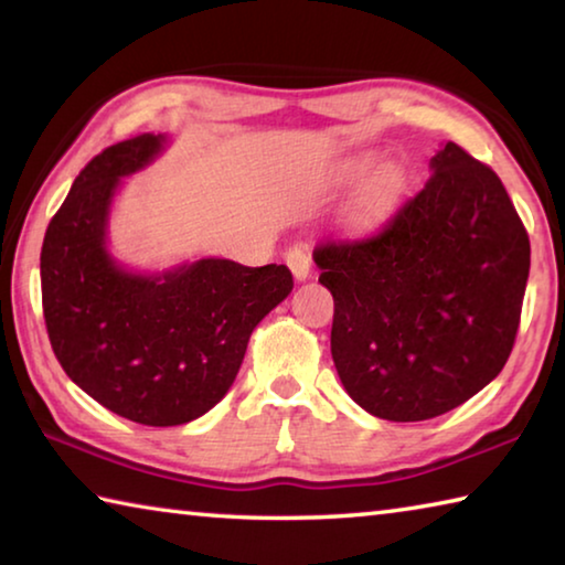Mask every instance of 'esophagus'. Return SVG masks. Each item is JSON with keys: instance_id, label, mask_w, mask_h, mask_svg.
<instances>
[{"instance_id": "1", "label": "esophagus", "mask_w": 565, "mask_h": 565, "mask_svg": "<svg viewBox=\"0 0 565 565\" xmlns=\"http://www.w3.org/2000/svg\"><path fill=\"white\" fill-rule=\"evenodd\" d=\"M284 259H286V266H289L296 279H299V281L309 279V276H311V256H309V248H306V244H294V246L286 248Z\"/></svg>"}]
</instances>
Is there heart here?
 I'll list each match as a JSON object with an SVG mask.
<instances>
[{"instance_id":"1","label":"heart","mask_w":565,"mask_h":565,"mask_svg":"<svg viewBox=\"0 0 565 565\" xmlns=\"http://www.w3.org/2000/svg\"><path fill=\"white\" fill-rule=\"evenodd\" d=\"M396 191H398V179L394 171H379V174L369 181L366 189L361 191L356 202V214L369 216V214L381 212V209L391 204V199L396 196Z\"/></svg>"}]
</instances>
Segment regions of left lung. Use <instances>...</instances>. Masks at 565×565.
Here are the masks:
<instances>
[{
	"label": "left lung",
	"mask_w": 565,
	"mask_h": 565,
	"mask_svg": "<svg viewBox=\"0 0 565 565\" xmlns=\"http://www.w3.org/2000/svg\"><path fill=\"white\" fill-rule=\"evenodd\" d=\"M376 232L313 248L333 296L331 356L349 396L426 420L501 374L521 323L531 244L499 174L454 141Z\"/></svg>",
	"instance_id": "left-lung-1"
}]
</instances>
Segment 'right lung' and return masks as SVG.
<instances>
[{"mask_svg": "<svg viewBox=\"0 0 565 565\" xmlns=\"http://www.w3.org/2000/svg\"><path fill=\"white\" fill-rule=\"evenodd\" d=\"M164 141L139 134L94 157L46 226L40 256L56 361L104 408L145 426L189 424L214 408L234 384L256 323L294 289L284 264L199 259L145 276L111 259L114 191Z\"/></svg>", "mask_w": 565, "mask_h": 565, "instance_id": "add662e5", "label": "right lung"}]
</instances>
